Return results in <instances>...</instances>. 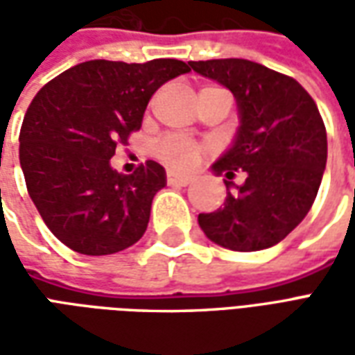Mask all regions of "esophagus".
<instances>
[{
  "instance_id": "1",
  "label": "esophagus",
  "mask_w": 355,
  "mask_h": 355,
  "mask_svg": "<svg viewBox=\"0 0 355 355\" xmlns=\"http://www.w3.org/2000/svg\"><path fill=\"white\" fill-rule=\"evenodd\" d=\"M192 180V175H180V173H173V171L167 175V182L171 186H188Z\"/></svg>"
}]
</instances>
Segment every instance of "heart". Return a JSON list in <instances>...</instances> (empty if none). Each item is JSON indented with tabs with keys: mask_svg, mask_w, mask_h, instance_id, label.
<instances>
[{
	"mask_svg": "<svg viewBox=\"0 0 355 355\" xmlns=\"http://www.w3.org/2000/svg\"><path fill=\"white\" fill-rule=\"evenodd\" d=\"M157 154L173 167H190L198 157V146L184 137H167L159 142Z\"/></svg>",
	"mask_w": 355,
	"mask_h": 355,
	"instance_id": "heart-1",
	"label": "heart"
}]
</instances>
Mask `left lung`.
I'll list each match as a JSON object with an SVG mask.
<instances>
[{
	"label": "left lung",
	"mask_w": 355,
	"mask_h": 355,
	"mask_svg": "<svg viewBox=\"0 0 355 355\" xmlns=\"http://www.w3.org/2000/svg\"><path fill=\"white\" fill-rule=\"evenodd\" d=\"M234 94L239 127L211 171L226 175V200L198 223L213 243L262 251L279 243L312 209L327 163V132L306 89L289 76L245 58L188 62ZM246 171L243 185L233 171Z\"/></svg>",
	"instance_id": "1"
}]
</instances>
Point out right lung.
I'll return each mask as SVG.
<instances>
[{"label": "right lung", "mask_w": 355, "mask_h": 355, "mask_svg": "<svg viewBox=\"0 0 355 355\" xmlns=\"http://www.w3.org/2000/svg\"><path fill=\"white\" fill-rule=\"evenodd\" d=\"M188 72L177 58L87 60L35 94L20 129V167L43 223L66 247L101 257L144 236L165 169L146 162L121 175L110 159L140 129L152 94Z\"/></svg>", "instance_id": "obj_1"}]
</instances>
